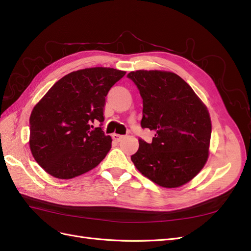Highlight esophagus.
<instances>
[{
    "label": "esophagus",
    "instance_id": "esophagus-1",
    "mask_svg": "<svg viewBox=\"0 0 251 251\" xmlns=\"http://www.w3.org/2000/svg\"><path fill=\"white\" fill-rule=\"evenodd\" d=\"M112 138H113V140H114V141L119 142L121 139L124 138V136H123V135H119V134H115V133H114V134L112 135Z\"/></svg>",
    "mask_w": 251,
    "mask_h": 251
}]
</instances>
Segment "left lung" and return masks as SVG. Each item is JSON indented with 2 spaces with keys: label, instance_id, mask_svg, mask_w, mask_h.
Returning a JSON list of instances; mask_svg holds the SVG:
<instances>
[{
  "label": "left lung",
  "instance_id": "1",
  "mask_svg": "<svg viewBox=\"0 0 251 251\" xmlns=\"http://www.w3.org/2000/svg\"><path fill=\"white\" fill-rule=\"evenodd\" d=\"M143 102L141 127L155 132L139 139L131 156L137 170L156 184L173 188L191 181L208 158L211 121L205 104L177 74L138 70L127 74Z\"/></svg>",
  "mask_w": 251,
  "mask_h": 251
}]
</instances>
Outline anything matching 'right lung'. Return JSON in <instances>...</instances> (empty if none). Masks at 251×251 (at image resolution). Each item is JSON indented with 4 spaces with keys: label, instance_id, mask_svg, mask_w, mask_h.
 <instances>
[{
    "label": "right lung",
    "instance_id": "right-lung-1",
    "mask_svg": "<svg viewBox=\"0 0 251 251\" xmlns=\"http://www.w3.org/2000/svg\"><path fill=\"white\" fill-rule=\"evenodd\" d=\"M126 72L88 68L65 75L37 102L30 115L31 153L58 179H71L100 163L112 139L102 131L105 96ZM100 122L98 128L93 125Z\"/></svg>",
    "mask_w": 251,
    "mask_h": 251
}]
</instances>
